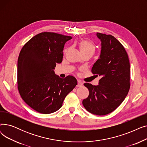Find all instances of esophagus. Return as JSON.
I'll return each instance as SVG.
<instances>
[{
  "label": "esophagus",
  "mask_w": 147,
  "mask_h": 147,
  "mask_svg": "<svg viewBox=\"0 0 147 147\" xmlns=\"http://www.w3.org/2000/svg\"><path fill=\"white\" fill-rule=\"evenodd\" d=\"M83 85V83L80 80L78 81V84H77V86L78 87H81Z\"/></svg>",
  "instance_id": "1"
}]
</instances>
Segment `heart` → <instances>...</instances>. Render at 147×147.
<instances>
[{
	"label": "heart",
	"mask_w": 147,
	"mask_h": 147,
	"mask_svg": "<svg viewBox=\"0 0 147 147\" xmlns=\"http://www.w3.org/2000/svg\"><path fill=\"white\" fill-rule=\"evenodd\" d=\"M79 46L82 53L89 52L93 54L95 50L94 45L91 42L87 40H83L80 41L79 43Z\"/></svg>",
	"instance_id": "heart-1"
}]
</instances>
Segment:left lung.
I'll return each mask as SVG.
<instances>
[{"label": "left lung", "instance_id": "obj_1", "mask_svg": "<svg viewBox=\"0 0 147 147\" xmlns=\"http://www.w3.org/2000/svg\"><path fill=\"white\" fill-rule=\"evenodd\" d=\"M101 42L98 59L92 68L101 76L98 85L86 83L89 95L82 104L89 113L104 115L115 110L124 101L130 89V63L127 53L114 36L97 33Z\"/></svg>", "mask_w": 147, "mask_h": 147}]
</instances>
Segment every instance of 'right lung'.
I'll return each mask as SVG.
<instances>
[{
	"label": "right lung",
	"mask_w": 147,
	"mask_h": 147,
	"mask_svg": "<svg viewBox=\"0 0 147 147\" xmlns=\"http://www.w3.org/2000/svg\"><path fill=\"white\" fill-rule=\"evenodd\" d=\"M72 37L43 32L23 46L18 59L17 83L24 102L42 114L57 111L66 96L78 84L74 77L62 79L53 69L63 61L65 43Z\"/></svg>",
	"instance_id": "right-lung-1"
}]
</instances>
